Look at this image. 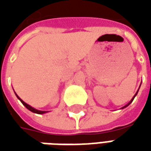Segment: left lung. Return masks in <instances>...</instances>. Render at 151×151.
<instances>
[{"label": "left lung", "mask_w": 151, "mask_h": 151, "mask_svg": "<svg viewBox=\"0 0 151 151\" xmlns=\"http://www.w3.org/2000/svg\"><path fill=\"white\" fill-rule=\"evenodd\" d=\"M138 91H139V89H138V90H137V91L136 92V94H135V95H134V96H133V98H132V99H131V100H130V101L129 102V103H128V104H127L126 105H125V106H124L123 108H121V109H123V108H126V107H128V106H129V105L130 104H131V103H132V102H133V99H134V98H135V96H136V95H137V92H138Z\"/></svg>", "instance_id": "left-lung-1"}]
</instances>
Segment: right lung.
Masks as SVG:
<instances>
[{
    "instance_id": "right-lung-1",
    "label": "right lung",
    "mask_w": 151,
    "mask_h": 151,
    "mask_svg": "<svg viewBox=\"0 0 151 151\" xmlns=\"http://www.w3.org/2000/svg\"><path fill=\"white\" fill-rule=\"evenodd\" d=\"M14 93H15V92H14ZM15 95H16V96H17V98H18V99L20 100V101H21L22 104L24 105L25 107L27 108L28 110H30V111H32V112H34V113H37V114H44V113H46V112H47V111H40V110H37V109H35V108H32L31 106H30L29 104H27V103H25V102L23 101L22 99H21L19 98V96H18V95H17L16 93H15Z\"/></svg>"
}]
</instances>
